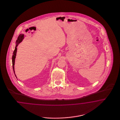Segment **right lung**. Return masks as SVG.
I'll list each match as a JSON object with an SVG mask.
<instances>
[{"label": "right lung", "instance_id": "obj_1", "mask_svg": "<svg viewBox=\"0 0 120 120\" xmlns=\"http://www.w3.org/2000/svg\"><path fill=\"white\" fill-rule=\"evenodd\" d=\"M24 38V34H20L19 36L17 38V40L16 41V45L15 46V50L13 52V55L12 57V68H13V70L14 73V74L15 75L16 77H17L15 73V71H14V65H15V58L16 56V53H17V46L18 45V44L19 43H20L22 40H23Z\"/></svg>", "mask_w": 120, "mask_h": 120}]
</instances>
